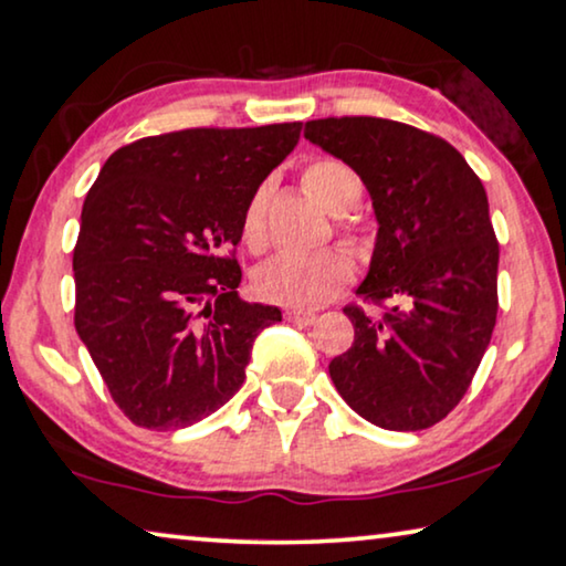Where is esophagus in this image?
I'll return each instance as SVG.
<instances>
[{"instance_id":"34e87169","label":"esophagus","mask_w":566,"mask_h":566,"mask_svg":"<svg viewBox=\"0 0 566 566\" xmlns=\"http://www.w3.org/2000/svg\"><path fill=\"white\" fill-rule=\"evenodd\" d=\"M285 319L293 324H301V327H308V324L316 322V314L306 312V308H289V312H285Z\"/></svg>"}]
</instances>
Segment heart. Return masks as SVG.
Segmentation results:
<instances>
[{
    "label": "heart",
    "mask_w": 566,
    "mask_h": 566,
    "mask_svg": "<svg viewBox=\"0 0 566 566\" xmlns=\"http://www.w3.org/2000/svg\"><path fill=\"white\" fill-rule=\"evenodd\" d=\"M304 188L327 208L329 213L343 216L358 206L363 185L358 172L345 161L322 157L304 167ZM268 203L270 185L262 182L247 200L242 213V239L250 250L260 252L268 244ZM347 242L360 247V237L345 229ZM353 265L345 252L322 250L312 254L283 252L268 260L254 273V291L260 298L293 308H314L327 304L350 283Z\"/></svg>",
    "instance_id": "1"
}]
</instances>
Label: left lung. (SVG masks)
<instances>
[{
  "label": "left lung",
  "mask_w": 566,
  "mask_h": 566,
  "mask_svg": "<svg viewBox=\"0 0 566 566\" xmlns=\"http://www.w3.org/2000/svg\"><path fill=\"white\" fill-rule=\"evenodd\" d=\"M308 142L360 175L378 234L345 306L350 350L329 363L339 397L384 430H424L469 391L497 322L500 244L484 185L451 144L407 123L308 120Z\"/></svg>",
  "instance_id": "1"
}]
</instances>
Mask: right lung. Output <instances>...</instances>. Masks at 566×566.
<instances>
[{
  "instance_id": "1",
  "label": "right lung",
  "mask_w": 566,
  "mask_h": 566,
  "mask_svg": "<svg viewBox=\"0 0 566 566\" xmlns=\"http://www.w3.org/2000/svg\"><path fill=\"white\" fill-rule=\"evenodd\" d=\"M301 123L185 128L120 146L84 198L74 327L138 428L180 430L244 384L281 308L239 298L247 200L298 144Z\"/></svg>"
}]
</instances>
